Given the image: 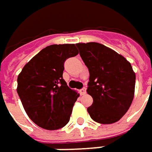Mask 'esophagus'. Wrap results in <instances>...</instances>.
<instances>
[{
	"instance_id": "34e87169",
	"label": "esophagus",
	"mask_w": 152,
	"mask_h": 152,
	"mask_svg": "<svg viewBox=\"0 0 152 152\" xmlns=\"http://www.w3.org/2000/svg\"><path fill=\"white\" fill-rule=\"evenodd\" d=\"M86 93V88H82V89L80 90V94H81V95H85Z\"/></svg>"
}]
</instances>
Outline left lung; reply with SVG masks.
<instances>
[{
    "instance_id": "left-lung-1",
    "label": "left lung",
    "mask_w": 152,
    "mask_h": 152,
    "mask_svg": "<svg viewBox=\"0 0 152 152\" xmlns=\"http://www.w3.org/2000/svg\"><path fill=\"white\" fill-rule=\"evenodd\" d=\"M80 56L89 70L87 93L93 103L87 108L91 119L111 124L123 116L134 98L136 74L121 55L97 42L77 43Z\"/></svg>"
}]
</instances>
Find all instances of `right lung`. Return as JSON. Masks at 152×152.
Instances as JSON below:
<instances>
[{"label":"right lung","mask_w":152,"mask_h":152,"mask_svg":"<svg viewBox=\"0 0 152 152\" xmlns=\"http://www.w3.org/2000/svg\"><path fill=\"white\" fill-rule=\"evenodd\" d=\"M78 53L75 44L46 46L18 75L17 93L29 118L38 126L58 130L69 122L79 94L63 79L64 62Z\"/></svg>","instance_id":"add662e5"}]
</instances>
